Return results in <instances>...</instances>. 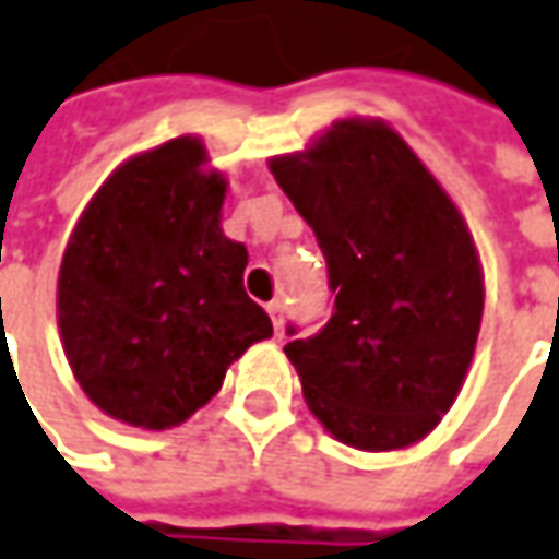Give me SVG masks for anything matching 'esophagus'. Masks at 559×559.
Segmentation results:
<instances>
[{"instance_id": "obj_1", "label": "esophagus", "mask_w": 559, "mask_h": 559, "mask_svg": "<svg viewBox=\"0 0 559 559\" xmlns=\"http://www.w3.org/2000/svg\"><path fill=\"white\" fill-rule=\"evenodd\" d=\"M265 311H269V318H272L275 336H281V328H284V306L275 299V302H269V306H265Z\"/></svg>"}]
</instances>
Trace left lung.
Here are the masks:
<instances>
[{
	"mask_svg": "<svg viewBox=\"0 0 559 559\" xmlns=\"http://www.w3.org/2000/svg\"><path fill=\"white\" fill-rule=\"evenodd\" d=\"M328 260L333 314L284 345L314 419L389 453L453 407L484 318V272L443 186L379 119H340L269 162ZM294 336L296 330H287Z\"/></svg>",
	"mask_w": 559,
	"mask_h": 559,
	"instance_id": "1",
	"label": "left lung"
}]
</instances>
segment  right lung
Returning <instances> with one entry per match:
<instances>
[{
  "mask_svg": "<svg viewBox=\"0 0 559 559\" xmlns=\"http://www.w3.org/2000/svg\"><path fill=\"white\" fill-rule=\"evenodd\" d=\"M199 136L128 158L72 229L57 324L72 376L119 423L165 431L214 397L231 360L272 336L245 294L248 248L219 229L226 177Z\"/></svg>",
  "mask_w": 559,
  "mask_h": 559,
  "instance_id": "add662e5",
  "label": "right lung"
}]
</instances>
